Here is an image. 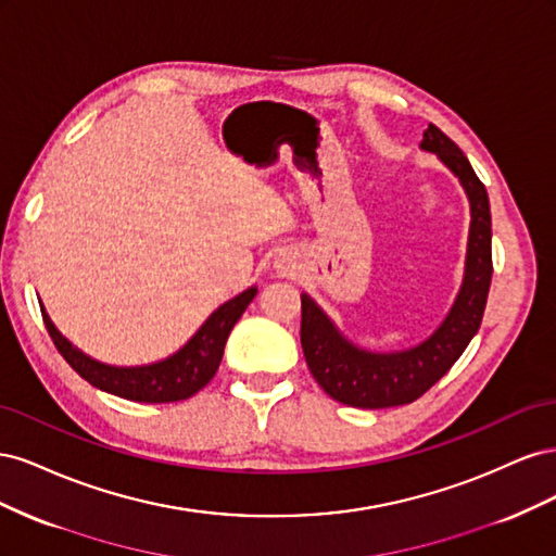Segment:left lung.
I'll list each match as a JSON object with an SVG mask.
<instances>
[{"mask_svg": "<svg viewBox=\"0 0 556 556\" xmlns=\"http://www.w3.org/2000/svg\"><path fill=\"white\" fill-rule=\"evenodd\" d=\"M419 148L433 153L459 178L470 204L462 288L435 331L406 350L374 352L348 341L331 317L301 294V348L313 378L345 406L392 408L413 403L439 382L478 333L492 282L490 197L459 146L429 125Z\"/></svg>", "mask_w": 556, "mask_h": 556, "instance_id": "8db88e82", "label": "left lung"}]
</instances>
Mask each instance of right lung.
Wrapping results in <instances>:
<instances>
[{
    "instance_id": "1",
    "label": "right lung",
    "mask_w": 556,
    "mask_h": 556,
    "mask_svg": "<svg viewBox=\"0 0 556 556\" xmlns=\"http://www.w3.org/2000/svg\"><path fill=\"white\" fill-rule=\"evenodd\" d=\"M255 294L257 288H248L225 301L174 355L143 366H111L88 357L86 352H80L64 339L43 308L41 313L46 329L60 350V355L80 378H86L97 390L139 403H172L190 399L201 387L211 382L217 366L223 362L229 331L239 323V317L250 306Z\"/></svg>"
}]
</instances>
